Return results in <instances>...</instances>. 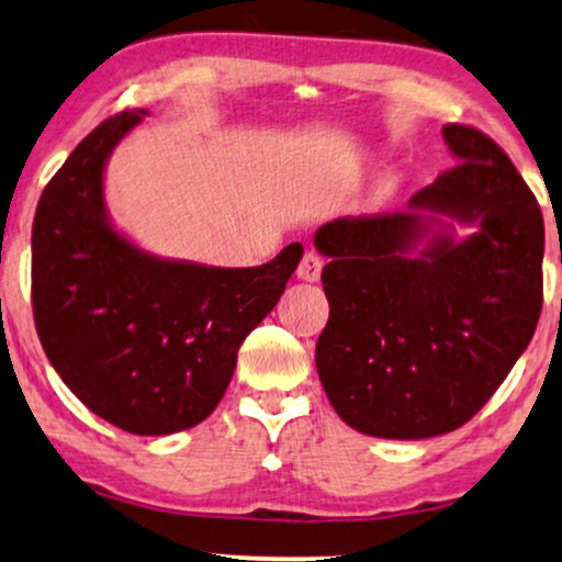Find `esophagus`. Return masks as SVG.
<instances>
[{"label":"esophagus","instance_id":"esophagus-1","mask_svg":"<svg viewBox=\"0 0 562 562\" xmlns=\"http://www.w3.org/2000/svg\"><path fill=\"white\" fill-rule=\"evenodd\" d=\"M321 269H324V259H321L316 251H305L301 265H297V277H301L303 282H318Z\"/></svg>","mask_w":562,"mask_h":562}]
</instances>
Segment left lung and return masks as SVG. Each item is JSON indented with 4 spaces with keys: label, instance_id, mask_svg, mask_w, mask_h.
I'll list each match as a JSON object with an SVG mask.
<instances>
[{
    "label": "left lung",
    "instance_id": "1",
    "mask_svg": "<svg viewBox=\"0 0 562 562\" xmlns=\"http://www.w3.org/2000/svg\"><path fill=\"white\" fill-rule=\"evenodd\" d=\"M460 164L401 213L324 223L313 236L328 324L321 385L341 422L383 439H426L481 411L532 341L542 311L544 221L485 133L445 125ZM476 234L453 238V223Z\"/></svg>",
    "mask_w": 562,
    "mask_h": 562
}]
</instances>
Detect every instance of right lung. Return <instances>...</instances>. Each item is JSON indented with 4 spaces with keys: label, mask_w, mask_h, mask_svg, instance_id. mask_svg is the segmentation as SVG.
<instances>
[{
    "label": "right lung",
    "mask_w": 562,
    "mask_h": 562,
    "mask_svg": "<svg viewBox=\"0 0 562 562\" xmlns=\"http://www.w3.org/2000/svg\"><path fill=\"white\" fill-rule=\"evenodd\" d=\"M148 115L89 133L46 184L33 221V316L54 370L117 429L161 437L213 414L238 347L285 293L301 244L261 267H207L138 249L110 223L104 164Z\"/></svg>",
    "instance_id": "right-lung-1"
}]
</instances>
